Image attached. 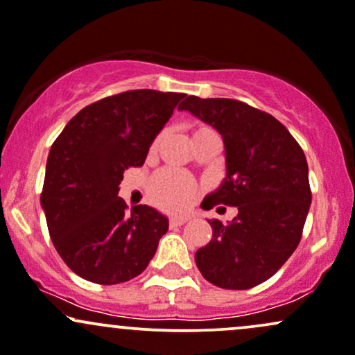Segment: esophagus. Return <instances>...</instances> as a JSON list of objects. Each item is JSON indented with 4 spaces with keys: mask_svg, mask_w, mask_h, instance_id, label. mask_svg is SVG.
Returning <instances> with one entry per match:
<instances>
[{
    "mask_svg": "<svg viewBox=\"0 0 355 355\" xmlns=\"http://www.w3.org/2000/svg\"><path fill=\"white\" fill-rule=\"evenodd\" d=\"M186 221H188V220H186V218H182V216H174V218H171V220H169V226H171V228H178V226L184 225Z\"/></svg>",
    "mask_w": 355,
    "mask_h": 355,
    "instance_id": "obj_1",
    "label": "esophagus"
}]
</instances>
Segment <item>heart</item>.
<instances>
[{
	"instance_id": "b5f03b06",
	"label": "heart",
	"mask_w": 355,
	"mask_h": 355,
	"mask_svg": "<svg viewBox=\"0 0 355 355\" xmlns=\"http://www.w3.org/2000/svg\"><path fill=\"white\" fill-rule=\"evenodd\" d=\"M202 130H209L208 127H198L196 132H202ZM159 141H161V135L153 142L150 149H156ZM196 184L189 176H186L184 173H179L174 169H162L157 174H154V178L150 179L149 184V196L161 208L169 209V211H181L193 201V198L196 196Z\"/></svg>"
}]
</instances>
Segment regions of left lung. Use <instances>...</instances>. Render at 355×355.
I'll return each instance as SVG.
<instances>
[{
  "mask_svg": "<svg viewBox=\"0 0 355 355\" xmlns=\"http://www.w3.org/2000/svg\"><path fill=\"white\" fill-rule=\"evenodd\" d=\"M179 110L213 125L225 142L226 178L201 206L238 208L228 225L209 221L213 238L194 254L199 272L220 288H253L300 243L312 202L304 150L273 115L245 102L189 95Z\"/></svg>",
  "mask_w": 355,
  "mask_h": 355,
  "instance_id": "left-lung-1",
  "label": "left lung"
}]
</instances>
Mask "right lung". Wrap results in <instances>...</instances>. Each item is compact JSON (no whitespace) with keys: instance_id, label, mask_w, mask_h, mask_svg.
I'll use <instances>...</instances> for the list:
<instances>
[{"instance_id":"add662e5","label":"right lung","mask_w":355,"mask_h":355,"mask_svg":"<svg viewBox=\"0 0 355 355\" xmlns=\"http://www.w3.org/2000/svg\"><path fill=\"white\" fill-rule=\"evenodd\" d=\"M184 94L129 90L90 103L51 146L40 201L55 248L85 280L115 285L141 275L169 221L150 206L127 209L119 184Z\"/></svg>"}]
</instances>
